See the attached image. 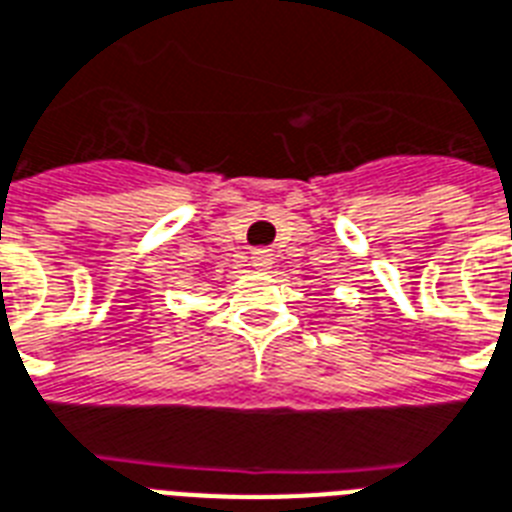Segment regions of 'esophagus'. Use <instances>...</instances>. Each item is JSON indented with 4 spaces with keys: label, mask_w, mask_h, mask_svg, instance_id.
Returning <instances> with one entry per match:
<instances>
[{
    "label": "esophagus",
    "mask_w": 512,
    "mask_h": 512,
    "mask_svg": "<svg viewBox=\"0 0 512 512\" xmlns=\"http://www.w3.org/2000/svg\"><path fill=\"white\" fill-rule=\"evenodd\" d=\"M252 263H255L257 270H268L270 263H273V257H270L268 249H257L255 255H252Z\"/></svg>",
    "instance_id": "1"
}]
</instances>
